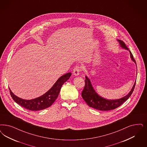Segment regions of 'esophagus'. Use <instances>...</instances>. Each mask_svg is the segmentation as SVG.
I'll return each mask as SVG.
<instances>
[{"label":"esophagus","mask_w":147,"mask_h":147,"mask_svg":"<svg viewBox=\"0 0 147 147\" xmlns=\"http://www.w3.org/2000/svg\"><path fill=\"white\" fill-rule=\"evenodd\" d=\"M81 71V67L79 66H76L73 69V74L76 76H77L79 74V73Z\"/></svg>","instance_id":"esophagus-1"}]
</instances>
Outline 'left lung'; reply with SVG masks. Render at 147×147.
Instances as JSON below:
<instances>
[{"mask_svg":"<svg viewBox=\"0 0 147 147\" xmlns=\"http://www.w3.org/2000/svg\"><path fill=\"white\" fill-rule=\"evenodd\" d=\"M118 41L119 42L120 46H121L122 48H124L125 49L129 50V49L127 48V47L123 41L119 40H118ZM129 52L130 54V57L131 58L132 60L134 61L136 63V61L133 57L131 52L130 51H129ZM85 85L81 93L82 97L89 107L101 111H109L111 110H114L120 107L122 104H123L125 101L128 99V98L130 96H131L136 85L135 81L131 91L126 96H124L119 99L109 100L99 96L94 91L93 87H92L91 82L90 79L86 76H85Z\"/></svg>","mask_w":147,"mask_h":147,"instance_id":"1","label":"left lung"}]
</instances>
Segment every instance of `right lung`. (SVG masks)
I'll list each match as a JSON object with an SVG mask.
<instances>
[{
	"instance_id": "right-lung-1",
	"label": "right lung",
	"mask_w": 147,
	"mask_h": 147,
	"mask_svg": "<svg viewBox=\"0 0 147 147\" xmlns=\"http://www.w3.org/2000/svg\"><path fill=\"white\" fill-rule=\"evenodd\" d=\"M71 73H68L61 76L55 84L48 92L43 95L37 98L31 100H24L15 96L10 90L11 96L13 100L26 109L31 111H39L48 108L54 103L59 96L61 87L69 79Z\"/></svg>"
}]
</instances>
